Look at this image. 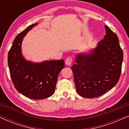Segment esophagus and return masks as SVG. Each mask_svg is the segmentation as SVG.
Segmentation results:
<instances>
[{
    "label": "esophagus",
    "mask_w": 129,
    "mask_h": 129,
    "mask_svg": "<svg viewBox=\"0 0 129 129\" xmlns=\"http://www.w3.org/2000/svg\"><path fill=\"white\" fill-rule=\"evenodd\" d=\"M72 61H73V59H72V57H68L66 58V60H65V63H66V65L68 66H70L71 65Z\"/></svg>",
    "instance_id": "esophagus-1"
}]
</instances>
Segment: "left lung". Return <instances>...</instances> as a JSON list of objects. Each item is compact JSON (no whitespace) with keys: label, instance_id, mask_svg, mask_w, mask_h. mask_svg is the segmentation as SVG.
Segmentation results:
<instances>
[{"label":"left lung","instance_id":"8db88e82","mask_svg":"<svg viewBox=\"0 0 129 129\" xmlns=\"http://www.w3.org/2000/svg\"><path fill=\"white\" fill-rule=\"evenodd\" d=\"M105 27L103 39L90 53L77 54L72 66L76 91L83 98L102 96L117 83L120 76L123 50L117 35Z\"/></svg>","mask_w":129,"mask_h":129}]
</instances>
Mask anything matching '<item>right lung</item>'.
Here are the masks:
<instances>
[{
  "label": "right lung",
  "mask_w": 129,
  "mask_h": 129,
  "mask_svg": "<svg viewBox=\"0 0 129 129\" xmlns=\"http://www.w3.org/2000/svg\"><path fill=\"white\" fill-rule=\"evenodd\" d=\"M37 23L19 33L8 53L10 77L16 89L31 99L39 100L53 94L59 72L64 67V60L45 61L39 63L27 61L21 53L23 38Z\"/></svg>",
  "instance_id": "right-lung-1"
}]
</instances>
